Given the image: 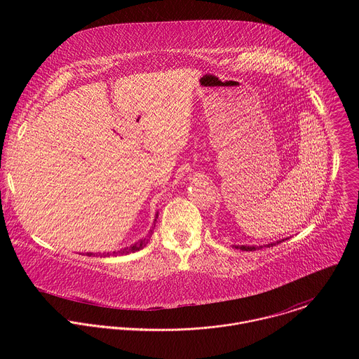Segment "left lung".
I'll list each match as a JSON object with an SVG mask.
<instances>
[{
    "instance_id": "obj_1",
    "label": "left lung",
    "mask_w": 359,
    "mask_h": 359,
    "mask_svg": "<svg viewBox=\"0 0 359 359\" xmlns=\"http://www.w3.org/2000/svg\"><path fill=\"white\" fill-rule=\"evenodd\" d=\"M287 238H283V240H278V241H276V243H270V244H266V245H259V247H254V245H234L236 248H240V250H243V251H254V250H260V248H263V247H273V245H276V244H280V243H283V241H285Z\"/></svg>"
}]
</instances>
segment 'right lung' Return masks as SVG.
<instances>
[{
  "instance_id": "right-lung-1",
  "label": "right lung",
  "mask_w": 359,
  "mask_h": 359,
  "mask_svg": "<svg viewBox=\"0 0 359 359\" xmlns=\"http://www.w3.org/2000/svg\"><path fill=\"white\" fill-rule=\"evenodd\" d=\"M158 215L159 213H156V217H155V222H153V227H151V230L149 231V234H147V237H143V238H140L137 243H135V244H132V245H129V247H125V248H121V250H118V251H112V252H107V254H104V255H123V254H129V252H135V251H139V250H142L146 244H147V241H149V238H150V236L153 234V229H155V224H156V219H158ZM86 255H92V252H86Z\"/></svg>"
}]
</instances>
